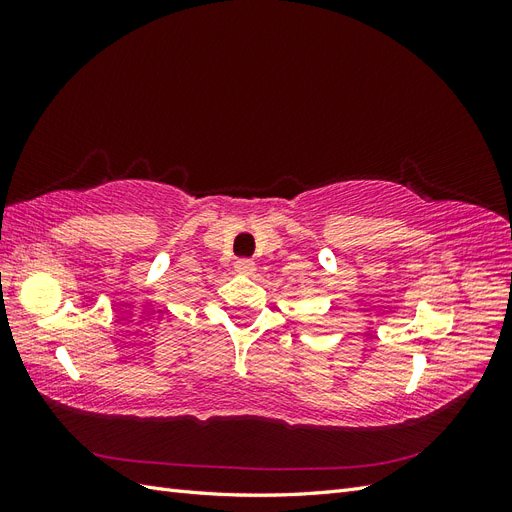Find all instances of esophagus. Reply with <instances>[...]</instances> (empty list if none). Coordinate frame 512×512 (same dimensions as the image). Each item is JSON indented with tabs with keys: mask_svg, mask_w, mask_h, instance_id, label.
Listing matches in <instances>:
<instances>
[{
	"mask_svg": "<svg viewBox=\"0 0 512 512\" xmlns=\"http://www.w3.org/2000/svg\"><path fill=\"white\" fill-rule=\"evenodd\" d=\"M235 269H237V273H241V275H252L254 269H256V265H254L252 258H239V260L235 262Z\"/></svg>",
	"mask_w": 512,
	"mask_h": 512,
	"instance_id": "obj_1",
	"label": "esophagus"
}]
</instances>
